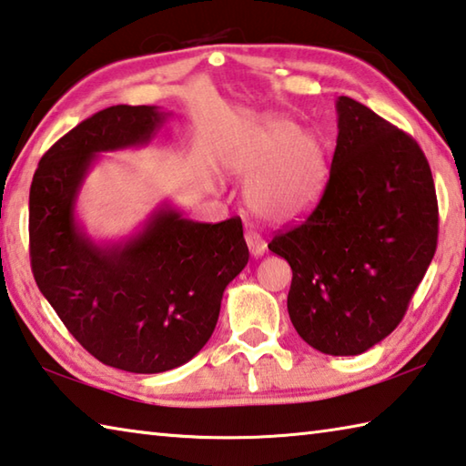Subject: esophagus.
Segmentation results:
<instances>
[{"instance_id":"1","label":"esophagus","mask_w":466,"mask_h":466,"mask_svg":"<svg viewBox=\"0 0 466 466\" xmlns=\"http://www.w3.org/2000/svg\"><path fill=\"white\" fill-rule=\"evenodd\" d=\"M244 238H247L248 250H250V255H252V257L258 258V257L265 255V250H267V242L262 240L257 232H252V230H250V232H247V236H244Z\"/></svg>"}]
</instances>
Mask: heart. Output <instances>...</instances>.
Returning <instances> with one entry per match:
<instances>
[{
  "label": "heart",
  "instance_id": "1",
  "mask_svg": "<svg viewBox=\"0 0 466 466\" xmlns=\"http://www.w3.org/2000/svg\"><path fill=\"white\" fill-rule=\"evenodd\" d=\"M224 167L247 185V206L270 224L295 222L314 208L328 179L321 140L287 117H265L224 157Z\"/></svg>",
  "mask_w": 466,
  "mask_h": 466
}]
</instances>
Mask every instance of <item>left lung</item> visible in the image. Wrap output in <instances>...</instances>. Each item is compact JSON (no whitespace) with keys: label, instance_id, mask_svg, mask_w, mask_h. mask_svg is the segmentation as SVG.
I'll list each match as a JSON object with an SVG mask.
<instances>
[{"label":"left lung","instance_id":"1","mask_svg":"<svg viewBox=\"0 0 466 466\" xmlns=\"http://www.w3.org/2000/svg\"><path fill=\"white\" fill-rule=\"evenodd\" d=\"M336 112L324 196L268 250L293 270L287 309L298 334L319 352L354 357L403 319L434 258L438 201L416 140L346 96Z\"/></svg>","mask_w":466,"mask_h":466}]
</instances>
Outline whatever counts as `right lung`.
<instances>
[{
	"instance_id": "right-lung-1",
	"label": "right lung",
	"mask_w": 466,
	"mask_h": 466,
	"mask_svg": "<svg viewBox=\"0 0 466 466\" xmlns=\"http://www.w3.org/2000/svg\"><path fill=\"white\" fill-rule=\"evenodd\" d=\"M157 106L93 114L40 158L30 185V262L38 289L83 349L128 373H165L204 349L228 283L247 267L240 218L193 222L163 204L128 240L97 244L75 206L99 152L148 145Z\"/></svg>"
}]
</instances>
